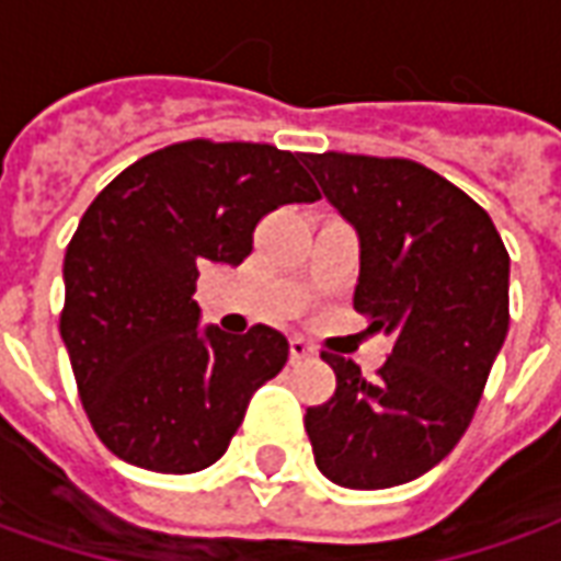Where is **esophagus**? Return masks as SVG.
<instances>
[{"label":"esophagus","instance_id":"34e87169","mask_svg":"<svg viewBox=\"0 0 561 561\" xmlns=\"http://www.w3.org/2000/svg\"><path fill=\"white\" fill-rule=\"evenodd\" d=\"M312 345L304 340V336H291V364H300L306 357H312Z\"/></svg>","mask_w":561,"mask_h":561}]
</instances>
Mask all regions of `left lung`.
<instances>
[{
	"mask_svg": "<svg viewBox=\"0 0 561 561\" xmlns=\"http://www.w3.org/2000/svg\"><path fill=\"white\" fill-rule=\"evenodd\" d=\"M304 164L360 237L354 309L393 340L376 381L321 354L336 390L306 409V433L328 481L388 490L469 430L507 336L511 257L486 209L417 161L304 152Z\"/></svg>",
	"mask_w": 561,
	"mask_h": 561,
	"instance_id": "left-lung-1",
	"label": "left lung"
}]
</instances>
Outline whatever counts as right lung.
I'll return each mask as SVG.
<instances>
[{"instance_id": "obj_1", "label": "right lung", "mask_w": 561, "mask_h": 561, "mask_svg": "<svg viewBox=\"0 0 561 561\" xmlns=\"http://www.w3.org/2000/svg\"><path fill=\"white\" fill-rule=\"evenodd\" d=\"M304 152L183 140L107 183L66 249L59 333L92 430L107 450L161 474H192L228 450L249 400L279 376L288 340L197 328V267L243 264L255 225L312 204Z\"/></svg>"}]
</instances>
